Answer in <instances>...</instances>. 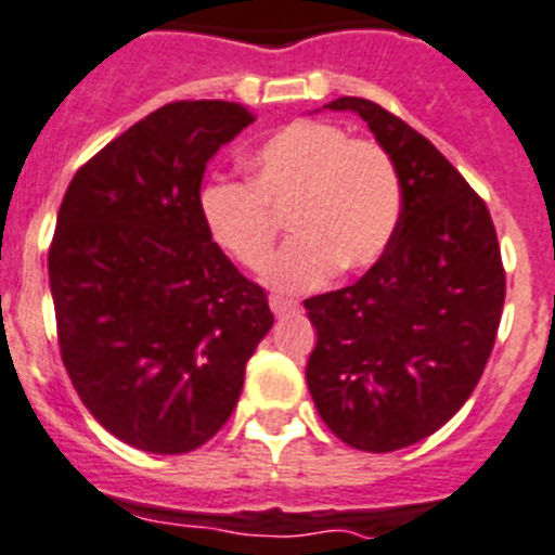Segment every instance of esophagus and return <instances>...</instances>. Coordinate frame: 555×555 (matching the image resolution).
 I'll return each instance as SVG.
<instances>
[{
  "label": "esophagus",
  "instance_id": "1",
  "mask_svg": "<svg viewBox=\"0 0 555 555\" xmlns=\"http://www.w3.org/2000/svg\"><path fill=\"white\" fill-rule=\"evenodd\" d=\"M295 307H298V304H295L293 298H284V295H271V309L276 318H284V314L295 312Z\"/></svg>",
  "mask_w": 555,
  "mask_h": 555
}]
</instances>
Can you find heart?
<instances>
[{
    "mask_svg": "<svg viewBox=\"0 0 555 555\" xmlns=\"http://www.w3.org/2000/svg\"><path fill=\"white\" fill-rule=\"evenodd\" d=\"M400 205L391 155L318 120L289 122L254 150L248 185L216 180L199 194L207 235L246 271L271 262L287 216L295 237L268 276L282 289L314 287L334 268L372 266L395 235Z\"/></svg>",
    "mask_w": 555,
    "mask_h": 555,
    "instance_id": "1",
    "label": "heart"
}]
</instances>
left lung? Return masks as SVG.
I'll list each match as a JSON object with an SVG mask.
<instances>
[{"label": "left lung", "mask_w": 555, "mask_h": 555, "mask_svg": "<svg viewBox=\"0 0 555 555\" xmlns=\"http://www.w3.org/2000/svg\"><path fill=\"white\" fill-rule=\"evenodd\" d=\"M395 160L400 221L356 284L307 298L318 345L307 383L331 433L395 452L463 408L493 353L506 273L479 194L429 139L366 98H336Z\"/></svg>", "instance_id": "1"}]
</instances>
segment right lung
<instances>
[{
  "mask_svg": "<svg viewBox=\"0 0 555 555\" xmlns=\"http://www.w3.org/2000/svg\"><path fill=\"white\" fill-rule=\"evenodd\" d=\"M254 122L243 103L175 101L92 155L49 246L60 356L120 441L183 454L210 441L271 331L260 284L207 235L205 164Z\"/></svg>",
  "mask_w": 555,
  "mask_h": 555,
  "instance_id": "add662e5",
  "label": "right lung"
}]
</instances>
